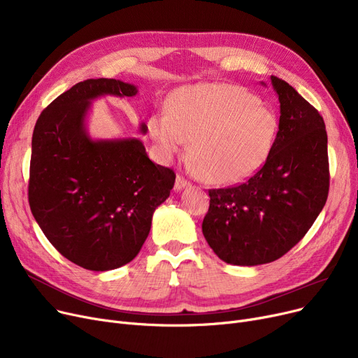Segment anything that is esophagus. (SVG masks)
I'll return each instance as SVG.
<instances>
[{"mask_svg": "<svg viewBox=\"0 0 358 358\" xmlns=\"http://www.w3.org/2000/svg\"><path fill=\"white\" fill-rule=\"evenodd\" d=\"M189 185H190V182L187 181L184 177L177 176V178H176V184H174V190H176V192H180V190L185 189V187H189Z\"/></svg>", "mask_w": 358, "mask_h": 358, "instance_id": "34e87169", "label": "esophagus"}]
</instances>
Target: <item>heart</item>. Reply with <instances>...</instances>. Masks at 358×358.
<instances>
[{
	"label": "heart",
	"instance_id": "b5f03b06",
	"mask_svg": "<svg viewBox=\"0 0 358 358\" xmlns=\"http://www.w3.org/2000/svg\"><path fill=\"white\" fill-rule=\"evenodd\" d=\"M168 113H154L148 131L162 158L190 142V159L206 182L229 185L252 177L270 157L278 119L251 92L231 84H199L176 91Z\"/></svg>",
	"mask_w": 358,
	"mask_h": 358
}]
</instances>
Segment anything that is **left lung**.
Returning <instances> with one entry per match:
<instances>
[{"mask_svg":"<svg viewBox=\"0 0 358 358\" xmlns=\"http://www.w3.org/2000/svg\"><path fill=\"white\" fill-rule=\"evenodd\" d=\"M271 85L280 120L270 157L247 182L209 190V212L201 224L213 252L234 266L283 257L306 235L328 197L324 119L286 81L271 75Z\"/></svg>","mask_w":358,"mask_h":358,"instance_id":"obj_1","label":"left lung"}]
</instances>
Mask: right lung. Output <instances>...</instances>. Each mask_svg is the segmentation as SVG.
Returning a JSON list of instances; mask_svg holds the SVG:
<instances>
[{"label":"right lung","mask_w":358,"mask_h":358,"mask_svg":"<svg viewBox=\"0 0 358 358\" xmlns=\"http://www.w3.org/2000/svg\"><path fill=\"white\" fill-rule=\"evenodd\" d=\"M135 97L120 80H85L55 99L31 138L29 203L52 245L85 270L108 271L134 259L152 215L173 190V169L149 159L138 138L94 139L92 101ZM145 135L148 127L139 124Z\"/></svg>","instance_id":"obj_1"}]
</instances>
